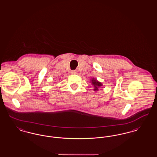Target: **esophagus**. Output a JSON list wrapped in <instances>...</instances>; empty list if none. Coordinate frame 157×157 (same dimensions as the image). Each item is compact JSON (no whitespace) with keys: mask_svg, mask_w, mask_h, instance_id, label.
I'll use <instances>...</instances> for the list:
<instances>
[{"mask_svg":"<svg viewBox=\"0 0 157 157\" xmlns=\"http://www.w3.org/2000/svg\"><path fill=\"white\" fill-rule=\"evenodd\" d=\"M71 74H76V71H75V70H73V71H71Z\"/></svg>","mask_w":157,"mask_h":157,"instance_id":"esophagus-1","label":"esophagus"}]
</instances>
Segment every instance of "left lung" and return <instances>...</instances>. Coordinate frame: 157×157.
Listing matches in <instances>:
<instances>
[{
	"mask_svg": "<svg viewBox=\"0 0 157 157\" xmlns=\"http://www.w3.org/2000/svg\"><path fill=\"white\" fill-rule=\"evenodd\" d=\"M91 82H92V85L94 87V90H95H95H98V88L102 86V84H101V82H98V81H97V79H94V78L92 79Z\"/></svg>",
	"mask_w": 157,
	"mask_h": 157,
	"instance_id": "1",
	"label": "left lung"
}]
</instances>
